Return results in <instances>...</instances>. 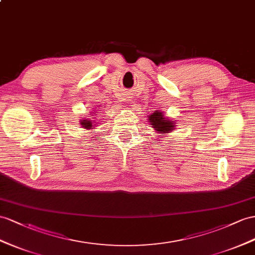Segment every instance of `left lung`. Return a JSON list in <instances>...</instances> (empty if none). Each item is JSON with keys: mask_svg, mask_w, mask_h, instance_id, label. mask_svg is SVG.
<instances>
[{"mask_svg": "<svg viewBox=\"0 0 255 255\" xmlns=\"http://www.w3.org/2000/svg\"><path fill=\"white\" fill-rule=\"evenodd\" d=\"M148 123L151 127L155 129V131L160 133H168L174 130V121L166 119L160 111H155L153 114L148 116ZM164 135V134H161Z\"/></svg>", "mask_w": 255, "mask_h": 255, "instance_id": "left-lung-1", "label": "left lung"}]
</instances>
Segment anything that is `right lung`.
<instances>
[{
	"label": "right lung",
	"mask_w": 255,
	"mask_h": 255,
	"mask_svg": "<svg viewBox=\"0 0 255 255\" xmlns=\"http://www.w3.org/2000/svg\"><path fill=\"white\" fill-rule=\"evenodd\" d=\"M93 122L94 121H90V120H83V121H81V125H82V127L83 128H85V129H91L94 127V124H93Z\"/></svg>",
	"instance_id": "add662e5"
}]
</instances>
